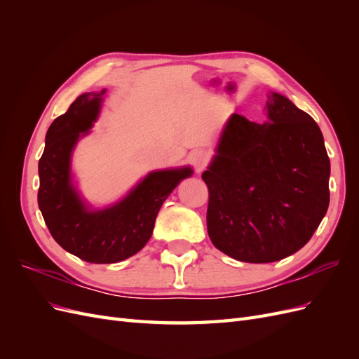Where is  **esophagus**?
I'll list each match as a JSON object with an SVG mask.
<instances>
[{
  "label": "esophagus",
  "instance_id": "1",
  "mask_svg": "<svg viewBox=\"0 0 359 359\" xmlns=\"http://www.w3.org/2000/svg\"><path fill=\"white\" fill-rule=\"evenodd\" d=\"M189 160L193 165V168L196 169L198 172H201L206 166V163H208L210 156L205 149H193L190 156H189Z\"/></svg>",
  "mask_w": 359,
  "mask_h": 359
}]
</instances>
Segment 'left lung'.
<instances>
[{"mask_svg":"<svg viewBox=\"0 0 359 359\" xmlns=\"http://www.w3.org/2000/svg\"><path fill=\"white\" fill-rule=\"evenodd\" d=\"M265 109L264 124L229 116L202 173L212 244L250 264L297 253L330 205L331 165L316 121L274 91Z\"/></svg>","mask_w":359,"mask_h":359,"instance_id":"obj_1","label":"left lung"}]
</instances>
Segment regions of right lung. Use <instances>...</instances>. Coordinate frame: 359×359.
<instances>
[{
    "instance_id": "obj_1",
    "label": "right lung",
    "mask_w": 359,
    "mask_h": 359,
    "mask_svg": "<svg viewBox=\"0 0 359 359\" xmlns=\"http://www.w3.org/2000/svg\"><path fill=\"white\" fill-rule=\"evenodd\" d=\"M104 93L79 95L50 124L39 161L37 201L50 235L66 252L91 264L121 262L142 250L163 202L193 175L190 166L153 170L118 202L91 208L74 186L72 157L79 139L97 121Z\"/></svg>"
}]
</instances>
